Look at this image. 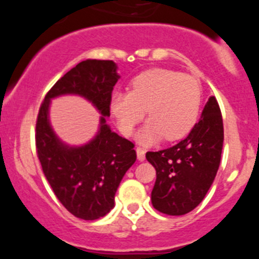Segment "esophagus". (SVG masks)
<instances>
[{
  "instance_id": "1",
  "label": "esophagus",
  "mask_w": 259,
  "mask_h": 259,
  "mask_svg": "<svg viewBox=\"0 0 259 259\" xmlns=\"http://www.w3.org/2000/svg\"><path fill=\"white\" fill-rule=\"evenodd\" d=\"M145 151L142 150L141 147H138L136 148V154H138V159L140 160V162H142V160H145V158H146V156H145Z\"/></svg>"
}]
</instances>
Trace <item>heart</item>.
<instances>
[{"instance_id":"1","label":"heart","mask_w":259,"mask_h":259,"mask_svg":"<svg viewBox=\"0 0 259 259\" xmlns=\"http://www.w3.org/2000/svg\"><path fill=\"white\" fill-rule=\"evenodd\" d=\"M201 106V88L190 75L156 68L133 79L130 92H114L109 108L124 135H132L146 113L150 119L138 140L151 145L164 136L184 138L195 125Z\"/></svg>"}]
</instances>
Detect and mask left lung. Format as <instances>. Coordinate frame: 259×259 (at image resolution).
Returning <instances> with one entry per match:
<instances>
[{"label":"left lung","instance_id":"1","mask_svg":"<svg viewBox=\"0 0 259 259\" xmlns=\"http://www.w3.org/2000/svg\"><path fill=\"white\" fill-rule=\"evenodd\" d=\"M224 127L214 96L208 99L201 119L185 139L173 147L147 152L156 169L151 201L168 215H183L201 203L221 164Z\"/></svg>","mask_w":259,"mask_h":259}]
</instances>
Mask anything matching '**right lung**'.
<instances>
[{
  "mask_svg": "<svg viewBox=\"0 0 259 259\" xmlns=\"http://www.w3.org/2000/svg\"><path fill=\"white\" fill-rule=\"evenodd\" d=\"M117 69L113 61L80 62L47 92L37 115L35 140L45 177L59 202L84 221L109 213L121 179L136 160L133 142L112 132L106 123L113 88L120 78ZM64 94L84 97L101 114L99 132L81 147L62 142L49 123L51 100Z\"/></svg>",
  "mask_w": 259,
  "mask_h": 259,
  "instance_id": "add662e5",
  "label": "right lung"
}]
</instances>
